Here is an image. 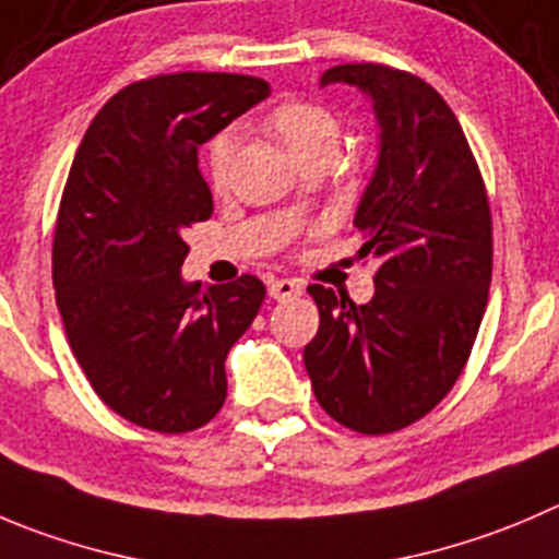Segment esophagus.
Returning a JSON list of instances; mask_svg holds the SVG:
<instances>
[{
    "mask_svg": "<svg viewBox=\"0 0 559 559\" xmlns=\"http://www.w3.org/2000/svg\"><path fill=\"white\" fill-rule=\"evenodd\" d=\"M269 296L276 301L294 299V296H301V283L299 280H271Z\"/></svg>",
    "mask_w": 559,
    "mask_h": 559,
    "instance_id": "obj_1",
    "label": "esophagus"
}]
</instances>
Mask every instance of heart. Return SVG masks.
I'll return each instance as SVG.
<instances>
[{"mask_svg": "<svg viewBox=\"0 0 559 559\" xmlns=\"http://www.w3.org/2000/svg\"><path fill=\"white\" fill-rule=\"evenodd\" d=\"M265 129L283 140L288 151L299 158L301 164L321 153L337 151L340 145V120L329 106L307 98H288L269 111ZM236 140L230 134H222L211 142L209 156H205V173L214 191H225L230 180V164Z\"/></svg>", "mask_w": 559, "mask_h": 559, "instance_id": "heart-1", "label": "heart"}]
</instances>
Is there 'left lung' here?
Returning <instances> with one entry per match:
<instances>
[{
    "label": "left lung",
    "mask_w": 559,
    "mask_h": 559,
    "mask_svg": "<svg viewBox=\"0 0 559 559\" xmlns=\"http://www.w3.org/2000/svg\"><path fill=\"white\" fill-rule=\"evenodd\" d=\"M373 98L381 153L354 225L359 260L379 258L376 294L310 285L318 334L305 348L312 392L356 433L408 428L448 397L475 345L491 285V205L459 117L428 82L381 62L329 68L321 84Z\"/></svg>",
    "instance_id": "obj_1"
}]
</instances>
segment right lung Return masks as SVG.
<instances>
[{
  "mask_svg": "<svg viewBox=\"0 0 559 559\" xmlns=\"http://www.w3.org/2000/svg\"><path fill=\"white\" fill-rule=\"evenodd\" d=\"M269 93L241 73L140 79L106 100L71 164L51 243L57 307L95 395L140 428L186 433L225 406L227 350L265 285L183 283V236L214 214L197 153Z\"/></svg>",
  "mask_w": 559,
  "mask_h": 559,
  "instance_id": "add662e5",
  "label": "right lung"
}]
</instances>
